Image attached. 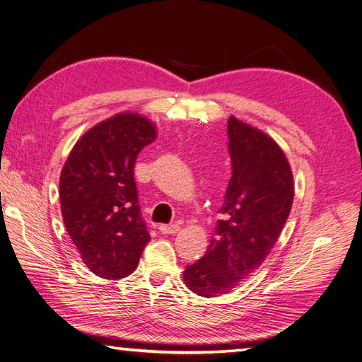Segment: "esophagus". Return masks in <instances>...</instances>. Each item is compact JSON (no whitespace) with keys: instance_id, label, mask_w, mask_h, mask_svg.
<instances>
[{"instance_id":"1","label":"esophagus","mask_w":362,"mask_h":362,"mask_svg":"<svg viewBox=\"0 0 362 362\" xmlns=\"http://www.w3.org/2000/svg\"><path fill=\"white\" fill-rule=\"evenodd\" d=\"M179 230H180V225H177V223L160 226V233H163V234H175Z\"/></svg>"}]
</instances>
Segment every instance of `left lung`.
<instances>
[{"label":"left lung","mask_w":362,"mask_h":362,"mask_svg":"<svg viewBox=\"0 0 362 362\" xmlns=\"http://www.w3.org/2000/svg\"><path fill=\"white\" fill-rule=\"evenodd\" d=\"M226 132L233 175L221 208L223 219L205 256L183 272L185 285L204 298L230 293L262 265L295 197L288 158L268 134L234 115Z\"/></svg>","instance_id":"8db88e82"}]
</instances>
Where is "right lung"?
Returning <instances> with one entry per match:
<instances>
[{"label":"right lung","instance_id":"add662e5","mask_svg":"<svg viewBox=\"0 0 362 362\" xmlns=\"http://www.w3.org/2000/svg\"><path fill=\"white\" fill-rule=\"evenodd\" d=\"M157 137V126L137 112L97 123L75 143L60 174L67 233L89 270L122 279L139 265L151 240L140 217L134 165Z\"/></svg>","mask_w":362,"mask_h":362}]
</instances>
